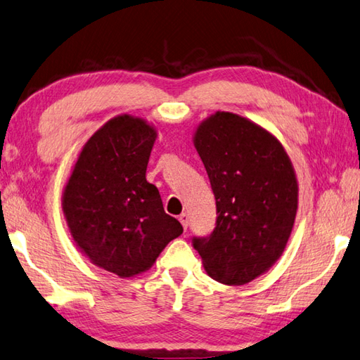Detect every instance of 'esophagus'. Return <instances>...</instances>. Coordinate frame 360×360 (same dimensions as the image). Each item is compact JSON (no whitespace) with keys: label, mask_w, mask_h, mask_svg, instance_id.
<instances>
[{"label":"esophagus","mask_w":360,"mask_h":360,"mask_svg":"<svg viewBox=\"0 0 360 360\" xmlns=\"http://www.w3.org/2000/svg\"><path fill=\"white\" fill-rule=\"evenodd\" d=\"M178 220L181 221L182 228H184V229L187 231V226H188V215H187V214H181V215H179V218H178Z\"/></svg>","instance_id":"1"}]
</instances>
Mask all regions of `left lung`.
<instances>
[{
	"mask_svg": "<svg viewBox=\"0 0 360 360\" xmlns=\"http://www.w3.org/2000/svg\"><path fill=\"white\" fill-rule=\"evenodd\" d=\"M198 151L217 201L212 234L193 238L204 270L243 285L283 256L298 210V181L276 136L232 112L218 110L196 126Z\"/></svg>",
	"mask_w": 360,
	"mask_h": 360,
	"instance_id": "obj_1",
	"label": "left lung"
}]
</instances>
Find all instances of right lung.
Listing matches in <instances>:
<instances>
[{
  "instance_id": "right-lung-1",
  "label": "right lung",
  "mask_w": 360,
  "mask_h": 360,
  "mask_svg": "<svg viewBox=\"0 0 360 360\" xmlns=\"http://www.w3.org/2000/svg\"><path fill=\"white\" fill-rule=\"evenodd\" d=\"M158 139L153 123L122 114L94 132L62 192L70 236L94 265L120 278L150 270L168 242L182 234L146 181Z\"/></svg>"
}]
</instances>
